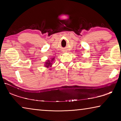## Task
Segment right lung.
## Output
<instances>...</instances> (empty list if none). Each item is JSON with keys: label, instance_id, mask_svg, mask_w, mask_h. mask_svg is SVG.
Listing matches in <instances>:
<instances>
[{"label": "right lung", "instance_id": "1", "mask_svg": "<svg viewBox=\"0 0 121 121\" xmlns=\"http://www.w3.org/2000/svg\"><path fill=\"white\" fill-rule=\"evenodd\" d=\"M54 58H53L52 59V60H48V61H47V62H45V66L46 67H48V68L52 66V62L53 60H54Z\"/></svg>", "mask_w": 121, "mask_h": 121}]
</instances>
